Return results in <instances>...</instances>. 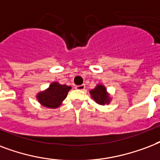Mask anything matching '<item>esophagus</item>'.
<instances>
[{
    "mask_svg": "<svg viewBox=\"0 0 160 160\" xmlns=\"http://www.w3.org/2000/svg\"><path fill=\"white\" fill-rule=\"evenodd\" d=\"M76 89H78V90H84L85 89V85L84 84H82V85H79V86H77L76 87Z\"/></svg>",
    "mask_w": 160,
    "mask_h": 160,
    "instance_id": "34e87169",
    "label": "esophagus"
}]
</instances>
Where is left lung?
Listing matches in <instances>:
<instances>
[{
	"label": "left lung",
	"mask_w": 160,
	"mask_h": 160,
	"mask_svg": "<svg viewBox=\"0 0 160 160\" xmlns=\"http://www.w3.org/2000/svg\"><path fill=\"white\" fill-rule=\"evenodd\" d=\"M91 98L97 102L98 104L108 105L112 101V96L107 91V88L102 84H97L93 89L89 91Z\"/></svg>",
	"instance_id": "8db88e82"
}]
</instances>
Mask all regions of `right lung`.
Returning <instances> with one entry per match:
<instances>
[{"mask_svg": "<svg viewBox=\"0 0 160 160\" xmlns=\"http://www.w3.org/2000/svg\"><path fill=\"white\" fill-rule=\"evenodd\" d=\"M71 86L53 82L48 88L38 92L36 98L42 106L48 108H58L68 96Z\"/></svg>", "mask_w": 160, "mask_h": 160, "instance_id": "right-lung-1", "label": "right lung"}]
</instances>
